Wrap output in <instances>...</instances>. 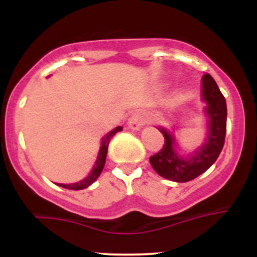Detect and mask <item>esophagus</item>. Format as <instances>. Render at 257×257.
<instances>
[{"instance_id": "obj_1", "label": "esophagus", "mask_w": 257, "mask_h": 257, "mask_svg": "<svg viewBox=\"0 0 257 257\" xmlns=\"http://www.w3.org/2000/svg\"><path fill=\"white\" fill-rule=\"evenodd\" d=\"M147 120H149V116H147V113H145V112H137V113H134L131 118H129L128 128L134 132L140 131V129L145 125Z\"/></svg>"}]
</instances>
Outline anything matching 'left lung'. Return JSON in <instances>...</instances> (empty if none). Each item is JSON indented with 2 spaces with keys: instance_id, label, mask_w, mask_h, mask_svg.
Segmentation results:
<instances>
[{
  "instance_id": "8db88e82",
  "label": "left lung",
  "mask_w": 257,
  "mask_h": 257,
  "mask_svg": "<svg viewBox=\"0 0 257 257\" xmlns=\"http://www.w3.org/2000/svg\"><path fill=\"white\" fill-rule=\"evenodd\" d=\"M200 100L204 102L206 134L205 140L192 152H182L173 132L158 126L163 134V149L150 157V163L162 178L175 182H187L196 179L215 163L219 157L226 135L227 106L215 79L209 73L200 82Z\"/></svg>"
}]
</instances>
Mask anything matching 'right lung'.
<instances>
[{"instance_id":"add662e5","label":"right lung","mask_w":257,"mask_h":257,"mask_svg":"<svg viewBox=\"0 0 257 257\" xmlns=\"http://www.w3.org/2000/svg\"><path fill=\"white\" fill-rule=\"evenodd\" d=\"M120 131H123V128L120 125L116 126L114 129H112L111 132H108L107 134L105 135L104 138L101 139V144H100V149L98 152V156H96V161L94 163L93 168H91L90 173L85 176L84 179L79 180L77 182H73V184H57L60 187L67 188V190H84V188L89 187V186L95 181L96 179L99 178L100 174H101L102 169H104L105 162H106V156H107V149H108V144H110L112 137H113L116 133H118Z\"/></svg>"}]
</instances>
